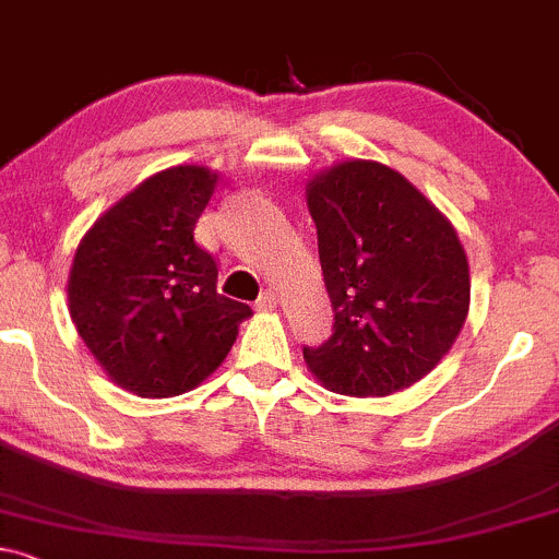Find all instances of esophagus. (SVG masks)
Wrapping results in <instances>:
<instances>
[{
	"instance_id": "obj_1",
	"label": "esophagus",
	"mask_w": 559,
	"mask_h": 559,
	"mask_svg": "<svg viewBox=\"0 0 559 559\" xmlns=\"http://www.w3.org/2000/svg\"><path fill=\"white\" fill-rule=\"evenodd\" d=\"M277 304H280L277 290H266L261 298H258V309H277Z\"/></svg>"
}]
</instances>
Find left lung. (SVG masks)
Listing matches in <instances>:
<instances>
[{"label":"left lung","instance_id":"obj_1","mask_svg":"<svg viewBox=\"0 0 559 559\" xmlns=\"http://www.w3.org/2000/svg\"><path fill=\"white\" fill-rule=\"evenodd\" d=\"M333 306L311 373L349 397H386L429 373L469 311V263L445 215L381 162L330 167L306 189Z\"/></svg>","mask_w":559,"mask_h":559}]
</instances>
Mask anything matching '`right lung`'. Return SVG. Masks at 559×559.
<instances>
[{
  "label": "right lung",
  "mask_w": 559,
  "mask_h": 559,
  "mask_svg": "<svg viewBox=\"0 0 559 559\" xmlns=\"http://www.w3.org/2000/svg\"><path fill=\"white\" fill-rule=\"evenodd\" d=\"M215 178L197 165L146 178L76 248L71 320L111 381L138 397H176L205 381L253 314L221 296L215 258L194 239Z\"/></svg>",
  "instance_id": "1"
}]
</instances>
